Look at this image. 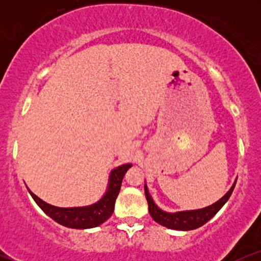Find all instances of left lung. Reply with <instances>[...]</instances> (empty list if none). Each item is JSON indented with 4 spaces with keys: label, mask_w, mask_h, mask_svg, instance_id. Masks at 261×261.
Instances as JSON below:
<instances>
[{
    "label": "left lung",
    "mask_w": 261,
    "mask_h": 261,
    "mask_svg": "<svg viewBox=\"0 0 261 261\" xmlns=\"http://www.w3.org/2000/svg\"><path fill=\"white\" fill-rule=\"evenodd\" d=\"M236 187V181L233 184V187L229 189L228 193L224 195L222 199L218 200L217 202L212 203V205L207 206L205 208L200 210H193V211H181V212H175V214H169V212H164L158 207L157 205L153 202L151 195L148 193V189L145 185V195L148 202V211L152 218L157 223L162 224L164 227H168L170 229H176V230H190L199 228L208 222L215 215L220 211L221 207L227 202V200L229 199L230 195L233 193V189Z\"/></svg>",
    "instance_id": "1"
}]
</instances>
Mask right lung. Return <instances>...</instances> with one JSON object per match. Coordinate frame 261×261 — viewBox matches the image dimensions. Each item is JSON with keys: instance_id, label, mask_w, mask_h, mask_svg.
<instances>
[{"instance_id": "obj_1", "label": "right lung", "mask_w": 261, "mask_h": 261, "mask_svg": "<svg viewBox=\"0 0 261 261\" xmlns=\"http://www.w3.org/2000/svg\"><path fill=\"white\" fill-rule=\"evenodd\" d=\"M130 167L131 164L127 163L112 170V174L109 178V187H108L106 195L101 197L98 202L93 203L91 206H85V207H56V206L49 205V203L39 199L29 189L28 190L34 201L39 205V207L58 223L68 227V228H93V227H97L106 222L108 218L113 215L115 200L121 188L122 178Z\"/></svg>"}]
</instances>
